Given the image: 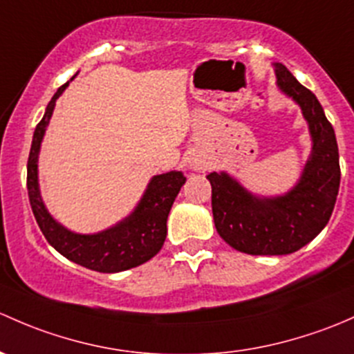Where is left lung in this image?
Segmentation results:
<instances>
[{
  "instance_id": "8db88e82",
  "label": "left lung",
  "mask_w": 354,
  "mask_h": 354,
  "mask_svg": "<svg viewBox=\"0 0 354 354\" xmlns=\"http://www.w3.org/2000/svg\"><path fill=\"white\" fill-rule=\"evenodd\" d=\"M278 86L301 107L312 134V155L300 182L285 196L256 198L228 174L211 172V207L221 239L240 252L283 256L315 239L329 221L339 191L336 134L317 97L276 63Z\"/></svg>"
}]
</instances>
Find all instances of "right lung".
I'll use <instances>...</instances> for the list:
<instances>
[{"label":"right lung","mask_w":354,"mask_h":354,"mask_svg":"<svg viewBox=\"0 0 354 354\" xmlns=\"http://www.w3.org/2000/svg\"><path fill=\"white\" fill-rule=\"evenodd\" d=\"M66 86L68 83L59 86L47 104L46 114L35 127L28 153L27 189L34 216L47 242L69 261L98 272H119L136 268L150 261L162 249L167 236V218L178 191L184 185L185 177L182 172H169L153 177L134 213L105 232L80 235L56 223L47 213L39 192L37 156L54 105Z\"/></svg>","instance_id":"obj_1"}]
</instances>
